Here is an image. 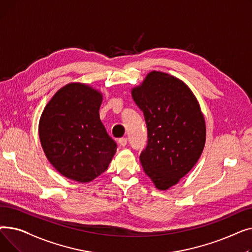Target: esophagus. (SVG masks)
I'll list each match as a JSON object with an SVG mask.
<instances>
[{"label": "esophagus", "mask_w": 252, "mask_h": 252, "mask_svg": "<svg viewBox=\"0 0 252 252\" xmlns=\"http://www.w3.org/2000/svg\"><path fill=\"white\" fill-rule=\"evenodd\" d=\"M118 143H119V145H121V146H126V145L127 144V138H121L118 140Z\"/></svg>", "instance_id": "34e87169"}]
</instances>
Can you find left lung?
Returning a JSON list of instances; mask_svg holds the SVG:
<instances>
[{"label": "left lung", "instance_id": "left-lung-1", "mask_svg": "<svg viewBox=\"0 0 252 252\" xmlns=\"http://www.w3.org/2000/svg\"><path fill=\"white\" fill-rule=\"evenodd\" d=\"M131 96L147 126L141 164L155 186L166 190L199 159L206 136L203 114L191 90L164 72H150Z\"/></svg>", "mask_w": 252, "mask_h": 252}]
</instances>
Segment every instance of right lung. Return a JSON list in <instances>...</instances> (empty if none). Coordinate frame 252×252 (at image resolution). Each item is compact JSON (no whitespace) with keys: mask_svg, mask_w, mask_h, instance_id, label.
Wrapping results in <instances>:
<instances>
[{"mask_svg":"<svg viewBox=\"0 0 252 252\" xmlns=\"http://www.w3.org/2000/svg\"><path fill=\"white\" fill-rule=\"evenodd\" d=\"M101 103V93L72 83L53 96L39 119L38 134L47 158L70 180L96 179L116 152V143L100 121Z\"/></svg>","mask_w":252,"mask_h":252,"instance_id":"add662e5","label":"right lung"}]
</instances>
